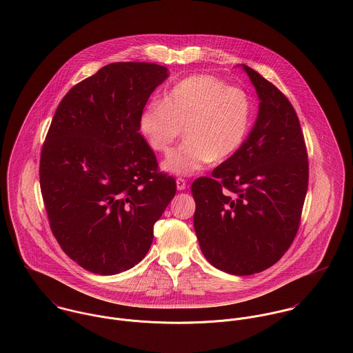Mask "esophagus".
Instances as JSON below:
<instances>
[{
    "instance_id": "34e87169",
    "label": "esophagus",
    "mask_w": 353,
    "mask_h": 353,
    "mask_svg": "<svg viewBox=\"0 0 353 353\" xmlns=\"http://www.w3.org/2000/svg\"><path fill=\"white\" fill-rule=\"evenodd\" d=\"M176 184H177V190H179V191H183V190H185V187H187V181H185L184 179H181V177H179V179L176 180Z\"/></svg>"
}]
</instances>
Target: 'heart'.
<instances>
[{"label": "heart", "mask_w": 353, "mask_h": 353, "mask_svg": "<svg viewBox=\"0 0 353 353\" xmlns=\"http://www.w3.org/2000/svg\"><path fill=\"white\" fill-rule=\"evenodd\" d=\"M250 120L252 104L245 90L210 74H196L169 89L162 103L149 104L139 117V130L154 152L169 154L184 128V143L163 166L176 174H192L210 161L233 156Z\"/></svg>", "instance_id": "b5f03b06"}]
</instances>
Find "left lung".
<instances>
[{
  "instance_id": "1",
  "label": "left lung",
  "mask_w": 353,
  "mask_h": 353,
  "mask_svg": "<svg viewBox=\"0 0 353 353\" xmlns=\"http://www.w3.org/2000/svg\"><path fill=\"white\" fill-rule=\"evenodd\" d=\"M260 101L249 138L191 191L197 241L210 264L228 274H259L290 249L309 185L303 131L290 100L242 65Z\"/></svg>"
}]
</instances>
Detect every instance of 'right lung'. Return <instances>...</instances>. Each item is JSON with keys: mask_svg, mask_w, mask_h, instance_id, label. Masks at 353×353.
Here are the masks:
<instances>
[{"mask_svg": "<svg viewBox=\"0 0 353 353\" xmlns=\"http://www.w3.org/2000/svg\"><path fill=\"white\" fill-rule=\"evenodd\" d=\"M168 69L117 62L59 103L39 163L40 191L62 250L83 270L117 274L149 252L153 226L176 195L139 132V117Z\"/></svg>", "mask_w": 353, "mask_h": 353, "instance_id": "obj_1", "label": "right lung"}]
</instances>
